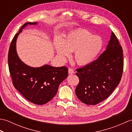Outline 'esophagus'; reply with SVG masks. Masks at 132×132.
<instances>
[{
    "instance_id": "esophagus-1",
    "label": "esophagus",
    "mask_w": 132,
    "mask_h": 132,
    "mask_svg": "<svg viewBox=\"0 0 132 132\" xmlns=\"http://www.w3.org/2000/svg\"><path fill=\"white\" fill-rule=\"evenodd\" d=\"M68 71H69V73L70 74H73L75 73L74 70L72 69H71V68H69Z\"/></svg>"
}]
</instances>
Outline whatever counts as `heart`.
<instances>
[{
	"instance_id": "1",
	"label": "heart",
	"mask_w": 132,
	"mask_h": 132,
	"mask_svg": "<svg viewBox=\"0 0 132 132\" xmlns=\"http://www.w3.org/2000/svg\"><path fill=\"white\" fill-rule=\"evenodd\" d=\"M58 57L64 61L74 52V59L80 65H85L93 61L102 48L101 38L87 30L72 31L67 35L64 41L57 38L54 43Z\"/></svg>"
}]
</instances>
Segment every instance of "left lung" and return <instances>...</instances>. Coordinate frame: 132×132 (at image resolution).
Returning <instances> with one entry per match:
<instances>
[{
  "mask_svg": "<svg viewBox=\"0 0 132 132\" xmlns=\"http://www.w3.org/2000/svg\"><path fill=\"white\" fill-rule=\"evenodd\" d=\"M121 46L112 32L106 49L97 60L77 69L79 82L75 94L81 102L96 105L112 93L121 80L124 60Z\"/></svg>",
  "mask_w": 132,
  "mask_h": 132,
  "instance_id": "8db88e82",
  "label": "left lung"
}]
</instances>
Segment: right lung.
Instances as JSON below:
<instances>
[{
    "label": "right lung",
    "mask_w": 132,
    "mask_h": 132,
    "mask_svg": "<svg viewBox=\"0 0 132 132\" xmlns=\"http://www.w3.org/2000/svg\"><path fill=\"white\" fill-rule=\"evenodd\" d=\"M24 24L14 36L8 52V68L15 88L23 97L33 104L43 105L54 97L60 83L68 76L66 66L53 67L45 64L40 68H31L23 63L19 58L16 49L19 35L28 24Z\"/></svg>",
    "instance_id": "add662e5"
}]
</instances>
